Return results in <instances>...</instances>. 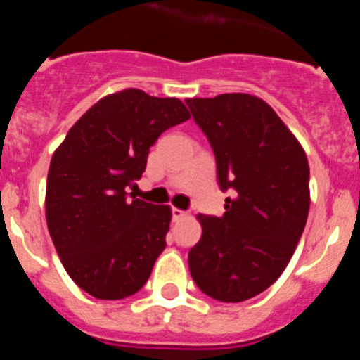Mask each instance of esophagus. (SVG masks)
<instances>
[{
    "label": "esophagus",
    "instance_id": "obj_1",
    "mask_svg": "<svg viewBox=\"0 0 360 360\" xmlns=\"http://www.w3.org/2000/svg\"><path fill=\"white\" fill-rule=\"evenodd\" d=\"M171 216H173V219H174V221H178V219L186 218V216H187V212H186V211H182V209H176V207H173V209H171Z\"/></svg>",
    "mask_w": 360,
    "mask_h": 360
}]
</instances>
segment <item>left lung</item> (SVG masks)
Masks as SVG:
<instances>
[{
  "label": "left lung",
  "mask_w": 360,
  "mask_h": 360,
  "mask_svg": "<svg viewBox=\"0 0 360 360\" xmlns=\"http://www.w3.org/2000/svg\"><path fill=\"white\" fill-rule=\"evenodd\" d=\"M216 158L224 216L198 214L189 250L196 287L221 303L262 294L287 269L307 225L310 167L276 111L249 94L187 98Z\"/></svg>",
  "instance_id": "8db88e82"
}]
</instances>
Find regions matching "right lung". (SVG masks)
Here are the masks:
<instances>
[{"label": "right lung", "mask_w": 360, "mask_h": 360, "mask_svg": "<svg viewBox=\"0 0 360 360\" xmlns=\"http://www.w3.org/2000/svg\"><path fill=\"white\" fill-rule=\"evenodd\" d=\"M189 117L178 98L124 90L86 111L53 153L46 224L66 272L86 294L124 299L151 276L171 209L131 200L126 187L142 176L158 136Z\"/></svg>", "instance_id": "1"}]
</instances>
